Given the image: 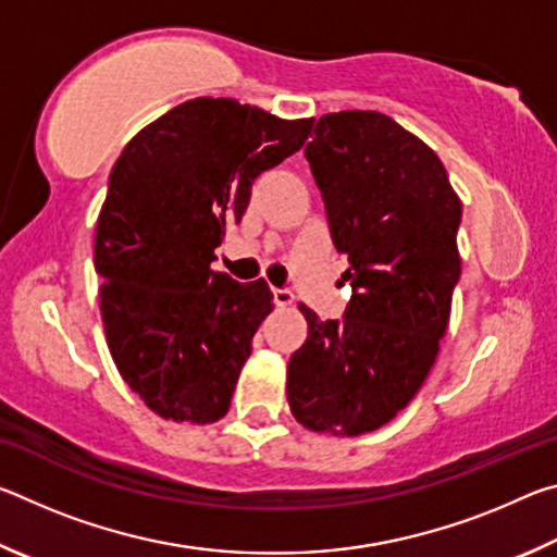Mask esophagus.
<instances>
[{
	"mask_svg": "<svg viewBox=\"0 0 557 557\" xmlns=\"http://www.w3.org/2000/svg\"><path fill=\"white\" fill-rule=\"evenodd\" d=\"M272 301H275V307L285 309L289 307L292 301H295V295H292L289 289H280V287H272Z\"/></svg>",
	"mask_w": 557,
	"mask_h": 557,
	"instance_id": "esophagus-1",
	"label": "esophagus"
}]
</instances>
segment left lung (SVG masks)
Returning <instances> with one entry per match:
<instances>
[{"label":"left lung","instance_id":"left-lung-1","mask_svg":"<svg viewBox=\"0 0 557 557\" xmlns=\"http://www.w3.org/2000/svg\"><path fill=\"white\" fill-rule=\"evenodd\" d=\"M305 157L348 258L351 301L289 356L287 403L299 425L356 437L408 405L447 332L461 258V201L432 149L375 110L329 112Z\"/></svg>","mask_w":557,"mask_h":557}]
</instances>
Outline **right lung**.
Returning a JSON list of instances; mask_svg holds the SVG:
<instances>
[{"label": "right lung", "instance_id": "right-lung-1", "mask_svg": "<svg viewBox=\"0 0 557 557\" xmlns=\"http://www.w3.org/2000/svg\"><path fill=\"white\" fill-rule=\"evenodd\" d=\"M312 122L194 98L139 129L112 166L96 228L102 326L120 375L159 418L206 425L228 412L272 292L211 262L252 182L295 154Z\"/></svg>", "mask_w": 557, "mask_h": 557}]
</instances>
